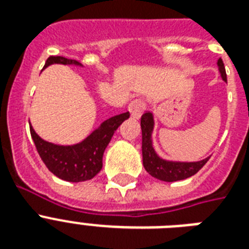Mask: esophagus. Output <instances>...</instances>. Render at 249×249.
Segmentation results:
<instances>
[{
	"label": "esophagus",
	"mask_w": 249,
	"mask_h": 249,
	"mask_svg": "<svg viewBox=\"0 0 249 249\" xmlns=\"http://www.w3.org/2000/svg\"><path fill=\"white\" fill-rule=\"evenodd\" d=\"M128 109L129 112L132 113L133 117L138 119V117H141V115L144 112V109H146V103H144V101H142V99H134V101H132L129 103Z\"/></svg>",
	"instance_id": "34e87169"
}]
</instances>
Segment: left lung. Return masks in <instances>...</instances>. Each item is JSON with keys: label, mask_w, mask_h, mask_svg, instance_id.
<instances>
[{"label": "left lung", "mask_w": 249, "mask_h": 249, "mask_svg": "<svg viewBox=\"0 0 249 249\" xmlns=\"http://www.w3.org/2000/svg\"><path fill=\"white\" fill-rule=\"evenodd\" d=\"M218 67L222 79L228 81L226 71L222 59H218ZM154 128V119L152 113L144 112L141 117V129H142V156H143V166L152 177L158 178L160 181L174 182L181 181L196 174L199 170L205 165L209 158L196 161V163H173L160 159L152 148L151 133Z\"/></svg>", "instance_id": "obj_1"}]
</instances>
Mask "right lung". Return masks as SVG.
<instances>
[{"mask_svg":"<svg viewBox=\"0 0 249 249\" xmlns=\"http://www.w3.org/2000/svg\"><path fill=\"white\" fill-rule=\"evenodd\" d=\"M53 63L80 64L75 59L52 55L46 60L45 67ZM129 116V112H125L111 117L101 125V128L94 130L84 142L67 147L56 146L41 140L32 126H29V130L38 155L53 174L64 181L81 182L91 179L101 172L106 147L108 146L115 130Z\"/></svg>","mask_w":249,"mask_h":249,"instance_id":"1","label":"right lung"}]
</instances>
